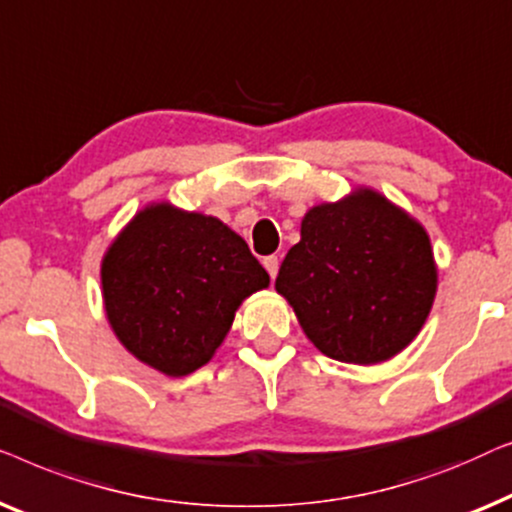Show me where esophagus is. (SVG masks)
Here are the masks:
<instances>
[{
  "label": "esophagus",
  "mask_w": 512,
  "mask_h": 512,
  "mask_svg": "<svg viewBox=\"0 0 512 512\" xmlns=\"http://www.w3.org/2000/svg\"><path fill=\"white\" fill-rule=\"evenodd\" d=\"M264 269L269 271V276H271V280L278 276V266H280V259L276 257V255H269V257H264Z\"/></svg>",
  "instance_id": "obj_1"
}]
</instances>
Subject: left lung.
<instances>
[{
    "mask_svg": "<svg viewBox=\"0 0 512 512\" xmlns=\"http://www.w3.org/2000/svg\"><path fill=\"white\" fill-rule=\"evenodd\" d=\"M436 285L429 234L371 187L313 206L276 278L315 348L362 366L399 355L420 334Z\"/></svg>",
    "mask_w": 512,
    "mask_h": 512,
    "instance_id": "8db88e82",
    "label": "left lung"
}]
</instances>
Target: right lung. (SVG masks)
I'll list each match as a JSON object with an SVG mask.
<instances>
[{"instance_id":"obj_1","label":"right lung","mask_w":512,"mask_h":512,"mask_svg":"<svg viewBox=\"0 0 512 512\" xmlns=\"http://www.w3.org/2000/svg\"><path fill=\"white\" fill-rule=\"evenodd\" d=\"M269 287L248 243L213 215L160 201L129 220L102 259V294L118 341L164 376L211 362L236 308Z\"/></svg>"}]
</instances>
